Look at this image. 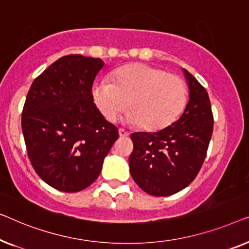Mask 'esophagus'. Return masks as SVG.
Wrapping results in <instances>:
<instances>
[{
	"instance_id": "obj_1",
	"label": "esophagus",
	"mask_w": 249,
	"mask_h": 249,
	"mask_svg": "<svg viewBox=\"0 0 249 249\" xmlns=\"http://www.w3.org/2000/svg\"><path fill=\"white\" fill-rule=\"evenodd\" d=\"M118 134H120L121 138H126V136L129 135V133L127 131H125L123 128H120L118 129Z\"/></svg>"
}]
</instances>
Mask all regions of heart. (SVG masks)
<instances>
[{
    "label": "heart",
    "mask_w": 249,
    "mask_h": 249,
    "mask_svg": "<svg viewBox=\"0 0 249 249\" xmlns=\"http://www.w3.org/2000/svg\"><path fill=\"white\" fill-rule=\"evenodd\" d=\"M93 103L107 121L114 122L129 108L125 122L149 132L169 126L184 110L186 83L179 76L142 63L126 65L99 80L92 88Z\"/></svg>",
    "instance_id": "1"
}]
</instances>
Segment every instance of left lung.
<instances>
[{"instance_id":"8db88e82","label":"left lung","mask_w":249,"mask_h":249,"mask_svg":"<svg viewBox=\"0 0 249 249\" xmlns=\"http://www.w3.org/2000/svg\"><path fill=\"white\" fill-rule=\"evenodd\" d=\"M190 89L184 113L173 124L153 133L131 135L129 173L145 193L168 196L184 190L197 176L213 132V115L204 87L183 69Z\"/></svg>"}]
</instances>
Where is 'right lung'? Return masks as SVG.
Instances as JSON below:
<instances>
[{"mask_svg":"<svg viewBox=\"0 0 249 249\" xmlns=\"http://www.w3.org/2000/svg\"><path fill=\"white\" fill-rule=\"evenodd\" d=\"M104 68L100 58H58L31 85L21 125L35 171L56 190L75 193L99 176L118 139L92 99V85Z\"/></svg>","mask_w":249,"mask_h":249,"instance_id":"add662e5","label":"right lung"}]
</instances>
